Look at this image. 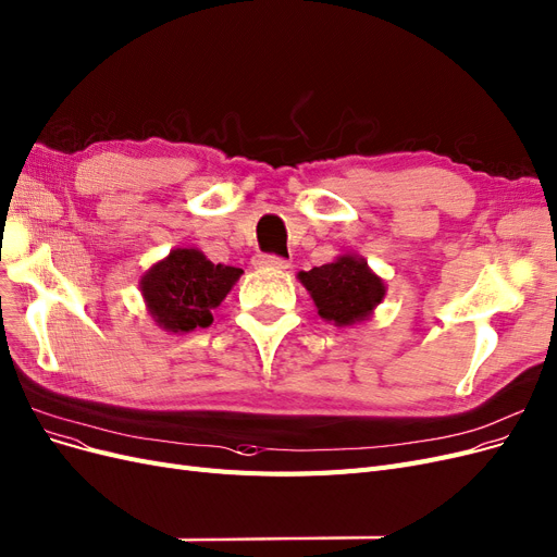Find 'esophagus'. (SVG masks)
Returning a JSON list of instances; mask_svg holds the SVG:
<instances>
[{"label": "esophagus", "mask_w": 557, "mask_h": 557, "mask_svg": "<svg viewBox=\"0 0 557 557\" xmlns=\"http://www.w3.org/2000/svg\"><path fill=\"white\" fill-rule=\"evenodd\" d=\"M253 264L258 270H287V267H290V260L278 258V256H256Z\"/></svg>", "instance_id": "34e87169"}]
</instances>
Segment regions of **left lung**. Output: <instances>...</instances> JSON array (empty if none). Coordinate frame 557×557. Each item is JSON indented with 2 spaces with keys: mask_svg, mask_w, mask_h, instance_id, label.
<instances>
[{
  "mask_svg": "<svg viewBox=\"0 0 557 557\" xmlns=\"http://www.w3.org/2000/svg\"><path fill=\"white\" fill-rule=\"evenodd\" d=\"M297 278L309 290L318 315L336 327L369 320L387 295L385 281L357 253H343L311 272H299Z\"/></svg>",
  "mask_w": 557,
  "mask_h": 557,
  "instance_id": "obj_1",
  "label": "left lung"
}]
</instances>
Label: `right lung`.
I'll list each match as a JSON object with an SVG mask.
<instances>
[{
    "label": "right lung",
    "mask_w": 557,
    "mask_h": 557,
    "mask_svg": "<svg viewBox=\"0 0 557 557\" xmlns=\"http://www.w3.org/2000/svg\"><path fill=\"white\" fill-rule=\"evenodd\" d=\"M242 274L239 267L214 264L198 248H172L143 274L140 293L161 330L188 334L214 322L212 311Z\"/></svg>",
    "instance_id": "obj_1"
}]
</instances>
